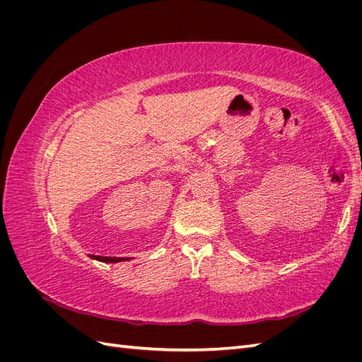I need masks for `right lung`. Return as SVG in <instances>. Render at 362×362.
<instances>
[{
	"label": "right lung",
	"instance_id": "right-lung-1",
	"mask_svg": "<svg viewBox=\"0 0 362 362\" xmlns=\"http://www.w3.org/2000/svg\"><path fill=\"white\" fill-rule=\"evenodd\" d=\"M93 259H98L101 262H122V261H128L131 258H120V257H101V255H89Z\"/></svg>",
	"mask_w": 362,
	"mask_h": 362
}]
</instances>
